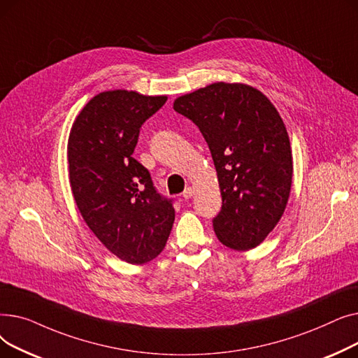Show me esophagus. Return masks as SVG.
<instances>
[{
  "instance_id": "esophagus-1",
  "label": "esophagus",
  "mask_w": 358,
  "mask_h": 358,
  "mask_svg": "<svg viewBox=\"0 0 358 358\" xmlns=\"http://www.w3.org/2000/svg\"><path fill=\"white\" fill-rule=\"evenodd\" d=\"M193 193H194V190L192 189V187H187V189L182 192V197H184L185 200H187V199H192Z\"/></svg>"
}]
</instances>
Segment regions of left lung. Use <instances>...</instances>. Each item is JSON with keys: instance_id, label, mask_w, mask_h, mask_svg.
<instances>
[{"instance_id": "1", "label": "left lung", "mask_w": 358, "mask_h": 358, "mask_svg": "<svg viewBox=\"0 0 358 358\" xmlns=\"http://www.w3.org/2000/svg\"><path fill=\"white\" fill-rule=\"evenodd\" d=\"M210 149L222 209L213 217L217 239L235 251L255 248L283 216L293 162L286 126L261 91L215 83L174 101Z\"/></svg>"}]
</instances>
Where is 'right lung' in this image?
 Listing matches in <instances>:
<instances>
[{
  "mask_svg": "<svg viewBox=\"0 0 358 358\" xmlns=\"http://www.w3.org/2000/svg\"><path fill=\"white\" fill-rule=\"evenodd\" d=\"M115 90L92 97L75 119L68 141L69 181L78 209L103 245L129 264L157 258L176 210L148 169L131 154L142 124L165 104Z\"/></svg>",
  "mask_w": 358,
  "mask_h": 358,
  "instance_id": "1",
  "label": "right lung"
}]
</instances>
